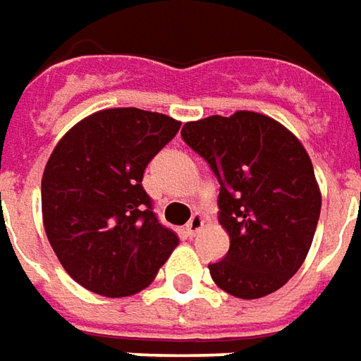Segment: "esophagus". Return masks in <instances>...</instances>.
<instances>
[{"label": "esophagus", "mask_w": 361, "mask_h": 361, "mask_svg": "<svg viewBox=\"0 0 361 361\" xmlns=\"http://www.w3.org/2000/svg\"><path fill=\"white\" fill-rule=\"evenodd\" d=\"M201 227H203V217H201L200 213H195V215H191V219L188 221V225H185V233H188L190 237H195V235L200 233Z\"/></svg>", "instance_id": "esophagus-1"}]
</instances>
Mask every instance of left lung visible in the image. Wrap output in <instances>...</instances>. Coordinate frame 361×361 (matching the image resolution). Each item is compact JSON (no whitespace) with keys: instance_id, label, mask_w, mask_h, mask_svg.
I'll use <instances>...</instances> for the list:
<instances>
[{"instance_id":"8db88e82","label":"left lung","mask_w":361,"mask_h":361,"mask_svg":"<svg viewBox=\"0 0 361 361\" xmlns=\"http://www.w3.org/2000/svg\"><path fill=\"white\" fill-rule=\"evenodd\" d=\"M181 138L219 181L217 217L231 245L209 263L215 284L247 300L279 290L304 263L322 205L302 144L247 110L188 122Z\"/></svg>"}]
</instances>
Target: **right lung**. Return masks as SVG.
I'll return each instance as SVG.
<instances>
[{
    "mask_svg": "<svg viewBox=\"0 0 361 361\" xmlns=\"http://www.w3.org/2000/svg\"><path fill=\"white\" fill-rule=\"evenodd\" d=\"M180 126L148 110H100L53 149L41 181L47 237L65 271L90 293H138L178 247V233L160 223L142 178Z\"/></svg>",
    "mask_w": 361,
    "mask_h": 361,
    "instance_id": "add662e5",
    "label": "right lung"
}]
</instances>
